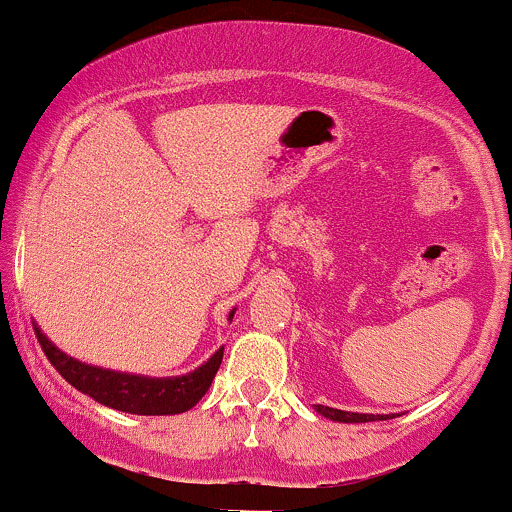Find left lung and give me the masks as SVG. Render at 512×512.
I'll return each mask as SVG.
<instances>
[{
  "instance_id": "left-lung-1",
  "label": "left lung",
  "mask_w": 512,
  "mask_h": 512,
  "mask_svg": "<svg viewBox=\"0 0 512 512\" xmlns=\"http://www.w3.org/2000/svg\"><path fill=\"white\" fill-rule=\"evenodd\" d=\"M314 411L319 416L329 418V421L336 423H370V421H387V418H396V413H353V411H341V409H331V406H314Z\"/></svg>"
}]
</instances>
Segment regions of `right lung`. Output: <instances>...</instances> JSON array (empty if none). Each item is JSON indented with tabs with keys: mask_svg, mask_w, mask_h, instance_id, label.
Masks as SVG:
<instances>
[{
	"mask_svg": "<svg viewBox=\"0 0 512 512\" xmlns=\"http://www.w3.org/2000/svg\"><path fill=\"white\" fill-rule=\"evenodd\" d=\"M232 309L229 321L234 319ZM36 336L43 346V353L48 355L55 370L72 384L74 389L91 396L99 404L123 413H135V416H174L193 409L215 380L217 370L222 365V353L225 348L215 350L208 363L195 367L193 372L179 377H147L135 375V372H118L106 370V367L86 365L82 360L72 358L65 350H60L36 326Z\"/></svg>",
	"mask_w": 512,
	"mask_h": 512,
	"instance_id": "1",
	"label": "right lung"
}]
</instances>
